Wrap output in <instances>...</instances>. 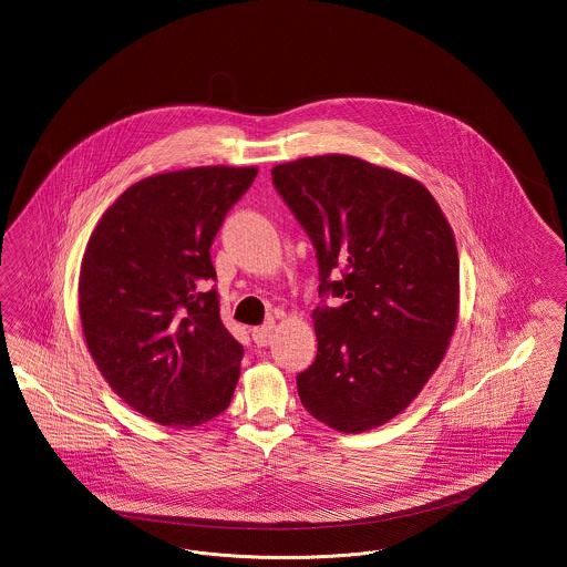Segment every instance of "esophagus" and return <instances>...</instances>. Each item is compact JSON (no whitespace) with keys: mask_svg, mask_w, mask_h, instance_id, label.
<instances>
[{"mask_svg":"<svg viewBox=\"0 0 567 567\" xmlns=\"http://www.w3.org/2000/svg\"><path fill=\"white\" fill-rule=\"evenodd\" d=\"M271 333H274V324L271 323L261 324V327H255V329L250 331V336H252V342H255L257 347H270Z\"/></svg>","mask_w":567,"mask_h":567,"instance_id":"1","label":"esophagus"}]
</instances>
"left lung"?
Listing matches in <instances>:
<instances>
[{
  "label": "left lung",
  "mask_w": 567,
  "mask_h": 567,
  "mask_svg": "<svg viewBox=\"0 0 567 567\" xmlns=\"http://www.w3.org/2000/svg\"><path fill=\"white\" fill-rule=\"evenodd\" d=\"M271 183L317 250V359L297 374L303 408L361 433L398 416L455 331L458 257L451 225L414 178L351 155L303 157ZM336 296L341 303L326 306Z\"/></svg>",
  "instance_id": "obj_1"
}]
</instances>
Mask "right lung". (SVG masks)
Wrapping results in <instances>:
<instances>
[{
	"mask_svg": "<svg viewBox=\"0 0 567 567\" xmlns=\"http://www.w3.org/2000/svg\"><path fill=\"white\" fill-rule=\"evenodd\" d=\"M257 167H190L125 190L93 229L82 331L112 391L155 423L193 427L236 391L243 344L218 317L210 246Z\"/></svg>",
	"mask_w": 567,
	"mask_h": 567,
	"instance_id": "right-lung-1",
	"label": "right lung"
}]
</instances>
